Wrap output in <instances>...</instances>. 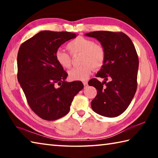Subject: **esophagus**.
<instances>
[{
	"label": "esophagus",
	"mask_w": 158,
	"mask_h": 158,
	"mask_svg": "<svg viewBox=\"0 0 158 158\" xmlns=\"http://www.w3.org/2000/svg\"><path fill=\"white\" fill-rule=\"evenodd\" d=\"M83 84H84V85L85 87H86L87 85H88V81H84V82H83Z\"/></svg>",
	"instance_id": "1"
}]
</instances>
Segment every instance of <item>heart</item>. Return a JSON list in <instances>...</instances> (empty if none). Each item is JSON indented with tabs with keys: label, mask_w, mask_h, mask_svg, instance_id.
<instances>
[{
	"label": "heart",
	"mask_w": 158,
	"mask_h": 158,
	"mask_svg": "<svg viewBox=\"0 0 158 158\" xmlns=\"http://www.w3.org/2000/svg\"><path fill=\"white\" fill-rule=\"evenodd\" d=\"M68 49L72 54L80 53L81 65L75 67L68 72L72 81H85L92 73L93 68H100L105 60V50L102 45L95 44L93 40L85 37H77L68 44ZM55 59L61 68L68 69L71 65V57L62 49L55 52Z\"/></svg>",
	"instance_id": "heart-1"
}]
</instances>
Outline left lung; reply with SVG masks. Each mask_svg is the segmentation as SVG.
<instances>
[{
  "label": "left lung",
  "mask_w": 158,
  "mask_h": 158,
  "mask_svg": "<svg viewBox=\"0 0 158 158\" xmlns=\"http://www.w3.org/2000/svg\"><path fill=\"white\" fill-rule=\"evenodd\" d=\"M97 39L105 50V60L89 85L97 90L91 102L95 113L105 117H116L126 110L137 90L139 58L132 40L123 33L94 31L85 34ZM109 80V82L106 81Z\"/></svg>",
  "instance_id": "1"
}]
</instances>
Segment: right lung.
<instances>
[{"instance_id": "1", "label": "right lung", "mask_w": 158, "mask_h": 158, "mask_svg": "<svg viewBox=\"0 0 158 158\" xmlns=\"http://www.w3.org/2000/svg\"><path fill=\"white\" fill-rule=\"evenodd\" d=\"M76 37L69 32L40 31L19 49L18 81L32 110L44 120L68 114L74 97L84 88L81 81H66L68 74L55 59L61 44Z\"/></svg>"}]
</instances>
